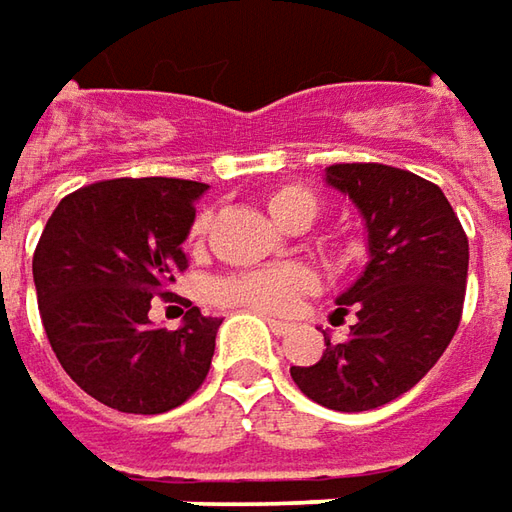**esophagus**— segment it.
Instances as JSON below:
<instances>
[{"instance_id": "1", "label": "esophagus", "mask_w": 512, "mask_h": 512, "mask_svg": "<svg viewBox=\"0 0 512 512\" xmlns=\"http://www.w3.org/2000/svg\"><path fill=\"white\" fill-rule=\"evenodd\" d=\"M267 325H270V330H273L276 336H285V333H290V330H293V325L279 322V319H273V316H267Z\"/></svg>"}]
</instances>
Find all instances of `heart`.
<instances>
[{"instance_id": "heart-1", "label": "heart", "mask_w": 512, "mask_h": 512, "mask_svg": "<svg viewBox=\"0 0 512 512\" xmlns=\"http://www.w3.org/2000/svg\"><path fill=\"white\" fill-rule=\"evenodd\" d=\"M265 205L270 216L282 227L305 230L322 213V196L307 185H282L267 193ZM205 233L207 213H199L190 225V239L199 242ZM313 287H316V279L307 267L282 265L219 276L207 285V296L210 302L222 307H245V310H256L267 316H287Z\"/></svg>"}]
</instances>
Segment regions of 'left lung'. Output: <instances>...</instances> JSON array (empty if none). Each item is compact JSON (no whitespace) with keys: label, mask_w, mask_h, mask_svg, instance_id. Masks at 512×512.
I'll return each instance as SVG.
<instances>
[{"label":"left lung","mask_w":512,"mask_h":512,"mask_svg":"<svg viewBox=\"0 0 512 512\" xmlns=\"http://www.w3.org/2000/svg\"><path fill=\"white\" fill-rule=\"evenodd\" d=\"M327 185L359 207L370 262L336 299L333 316L356 313L342 344L290 367L307 399L362 413L399 399L442 359L462 322L467 236L442 187L379 162L330 165Z\"/></svg>","instance_id":"obj_1"}]
</instances>
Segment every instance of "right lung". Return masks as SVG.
<instances>
[{
    "mask_svg": "<svg viewBox=\"0 0 512 512\" xmlns=\"http://www.w3.org/2000/svg\"><path fill=\"white\" fill-rule=\"evenodd\" d=\"M202 182L148 176L79 187L53 210L33 253L39 316L59 364L96 402L156 416L207 379L222 319L190 307L179 330L153 327L187 267L182 242Z\"/></svg>",
    "mask_w": 512,
    "mask_h": 512,
    "instance_id": "right-lung-1",
    "label": "right lung"
}]
</instances>
